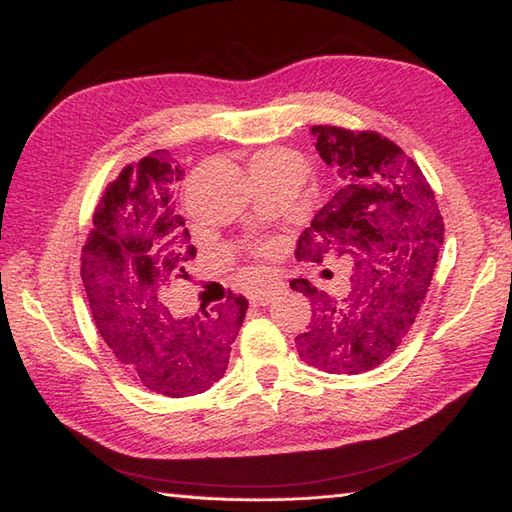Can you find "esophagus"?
I'll list each match as a JSON object with an SVG mask.
<instances>
[{
  "mask_svg": "<svg viewBox=\"0 0 512 512\" xmlns=\"http://www.w3.org/2000/svg\"><path fill=\"white\" fill-rule=\"evenodd\" d=\"M284 288H286L284 284H270V286H264V288H257L253 295H250V301L257 303V306H268L270 301L284 292Z\"/></svg>",
  "mask_w": 512,
  "mask_h": 512,
  "instance_id": "obj_1",
  "label": "esophagus"
}]
</instances>
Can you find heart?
<instances>
[{"label": "heart", "mask_w": 512, "mask_h": 512, "mask_svg": "<svg viewBox=\"0 0 512 512\" xmlns=\"http://www.w3.org/2000/svg\"><path fill=\"white\" fill-rule=\"evenodd\" d=\"M281 165H301V160L286 149H270L259 154L253 160V169H268V167H281Z\"/></svg>", "instance_id": "obj_1"}]
</instances>
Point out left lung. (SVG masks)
<instances>
[{
    "label": "left lung",
    "mask_w": 512,
    "mask_h": 512,
    "mask_svg": "<svg viewBox=\"0 0 512 512\" xmlns=\"http://www.w3.org/2000/svg\"><path fill=\"white\" fill-rule=\"evenodd\" d=\"M321 160L339 189L299 235L297 257L352 259V290L341 299L306 279L290 281L314 303L299 356L330 374L374 369L411 330L444 239L436 195L405 151L376 132L314 125Z\"/></svg>",
    "instance_id": "8db88e82"
}]
</instances>
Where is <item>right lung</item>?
<instances>
[{
	"label": "right lung",
	"mask_w": 512,
	"mask_h": 512,
	"mask_svg": "<svg viewBox=\"0 0 512 512\" xmlns=\"http://www.w3.org/2000/svg\"><path fill=\"white\" fill-rule=\"evenodd\" d=\"M182 169L158 149L121 171L96 206L81 277L99 334L129 374L162 396L202 394L226 372L248 301L228 295L193 314L176 288L195 257L173 193Z\"/></svg>",
	"instance_id": "add662e5"
}]
</instances>
